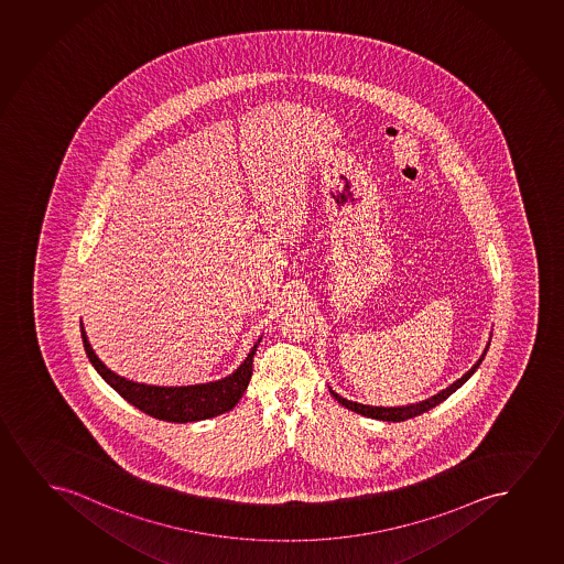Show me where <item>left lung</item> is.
<instances>
[{
	"mask_svg": "<svg viewBox=\"0 0 564 564\" xmlns=\"http://www.w3.org/2000/svg\"><path fill=\"white\" fill-rule=\"evenodd\" d=\"M490 346V344H488ZM488 346H486V350H484L480 359L476 361L475 366L470 367V371L463 375L459 381H455L452 387H447L446 390H442L440 394L432 395L429 400H424V402L413 403V405H402V408H373V405H364V403L350 402V400H344L343 395H338L335 390H330V394L335 395V400L338 403H343L346 410L356 411L359 415H366V417L379 419V421H392V423H400V421H408L411 417H417L424 411L432 410V408H436L438 403L444 402L446 398L454 394L457 388L463 387L465 382L470 379V375L475 373L478 366L482 364L484 356H486V351H488Z\"/></svg>",
	"mask_w": 564,
	"mask_h": 564,
	"instance_id": "1",
	"label": "left lung"
}]
</instances>
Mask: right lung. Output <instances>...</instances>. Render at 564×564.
I'll return each instance as SVG.
<instances>
[{
  "instance_id": "1",
  "label": "right lung",
  "mask_w": 564,
  "mask_h": 564,
  "mask_svg": "<svg viewBox=\"0 0 564 564\" xmlns=\"http://www.w3.org/2000/svg\"><path fill=\"white\" fill-rule=\"evenodd\" d=\"M80 333L84 350L105 382L110 388H115L126 402L132 403L133 408L169 423L203 421V419L216 417L234 410L249 387L250 377H252V359L260 344L258 340L241 367L221 381L195 384V387H151V384L126 381L117 373H112L102 361H99L96 351L91 350L82 323Z\"/></svg>"
}]
</instances>
